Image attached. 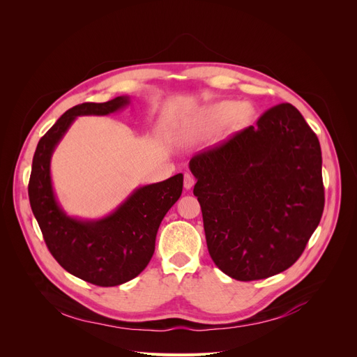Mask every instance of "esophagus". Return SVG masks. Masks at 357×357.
<instances>
[{"label": "esophagus", "mask_w": 357, "mask_h": 357, "mask_svg": "<svg viewBox=\"0 0 357 357\" xmlns=\"http://www.w3.org/2000/svg\"><path fill=\"white\" fill-rule=\"evenodd\" d=\"M194 183H195L194 176L190 175V174H185V176H183V186H185V190H191L192 186H194Z\"/></svg>", "instance_id": "esophagus-1"}]
</instances>
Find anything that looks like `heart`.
I'll list each match as a JSON object with an SVG mask.
<instances>
[{
  "label": "heart",
  "mask_w": 357,
  "mask_h": 357,
  "mask_svg": "<svg viewBox=\"0 0 357 357\" xmlns=\"http://www.w3.org/2000/svg\"><path fill=\"white\" fill-rule=\"evenodd\" d=\"M253 114V109L248 104H240L238 101H220L204 109L192 121L195 130H213L224 126L234 119L237 124H245Z\"/></svg>",
  "instance_id": "obj_1"
}]
</instances>
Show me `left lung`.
Instances as JSON below:
<instances>
[{
  "instance_id": "left-lung-1",
  "label": "left lung",
  "mask_w": 357,
  "mask_h": 357,
  "mask_svg": "<svg viewBox=\"0 0 357 357\" xmlns=\"http://www.w3.org/2000/svg\"><path fill=\"white\" fill-rule=\"evenodd\" d=\"M321 163L320 142L288 102L190 160L220 271L248 282L295 264L323 215Z\"/></svg>"
}]
</instances>
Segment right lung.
Masks as SVG:
<instances>
[{"mask_svg":"<svg viewBox=\"0 0 357 357\" xmlns=\"http://www.w3.org/2000/svg\"><path fill=\"white\" fill-rule=\"evenodd\" d=\"M130 102L117 97L107 102H84L68 109L36 147L29 181L31 211L46 246L58 264L85 282L117 287L136 278L152 259L160 222L179 199L183 176L144 185L109 215L84 221L72 218L56 201L50 158L78 116H107Z\"/></svg>","mask_w":357,"mask_h":357,"instance_id":"1","label":"right lung"}]
</instances>
